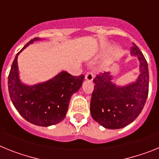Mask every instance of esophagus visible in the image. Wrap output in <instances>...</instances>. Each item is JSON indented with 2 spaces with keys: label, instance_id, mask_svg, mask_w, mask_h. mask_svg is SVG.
I'll return each instance as SVG.
<instances>
[{
  "label": "esophagus",
  "instance_id": "esophagus-1",
  "mask_svg": "<svg viewBox=\"0 0 159 159\" xmlns=\"http://www.w3.org/2000/svg\"><path fill=\"white\" fill-rule=\"evenodd\" d=\"M93 74H92V72H91V71H88V72L86 73V75H85V79H86L88 81H92L93 80Z\"/></svg>",
  "mask_w": 159,
  "mask_h": 159
}]
</instances>
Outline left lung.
I'll return each mask as SVG.
<instances>
[{
	"label": "left lung",
	"mask_w": 159,
	"mask_h": 159,
	"mask_svg": "<svg viewBox=\"0 0 159 159\" xmlns=\"http://www.w3.org/2000/svg\"><path fill=\"white\" fill-rule=\"evenodd\" d=\"M131 55L140 63L137 80L127 86H116L110 73H99L95 79L91 99V115L95 122L107 129H119L132 123L145 105L149 92L148 65L145 57L133 43Z\"/></svg>",
	"instance_id": "left-lung-1"
}]
</instances>
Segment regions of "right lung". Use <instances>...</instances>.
<instances>
[{"label":"right lung","instance_id":"1","mask_svg":"<svg viewBox=\"0 0 159 159\" xmlns=\"http://www.w3.org/2000/svg\"><path fill=\"white\" fill-rule=\"evenodd\" d=\"M40 40L35 37L16 54L8 79V92L20 115L32 124L48 127L64 120L71 96L82 86L84 75H71L61 71L50 80L28 86L19 79L17 57L22 50Z\"/></svg>","mask_w":159,"mask_h":159}]
</instances>
